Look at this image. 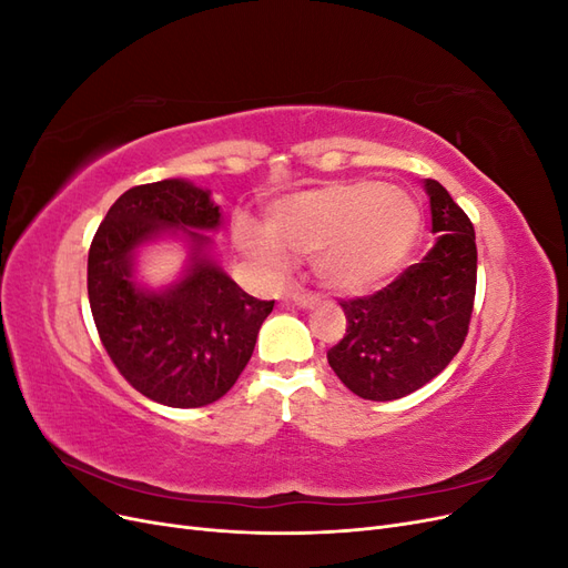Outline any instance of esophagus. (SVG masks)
Wrapping results in <instances>:
<instances>
[{
  "label": "esophagus",
  "mask_w": 568,
  "mask_h": 568,
  "mask_svg": "<svg viewBox=\"0 0 568 568\" xmlns=\"http://www.w3.org/2000/svg\"><path fill=\"white\" fill-rule=\"evenodd\" d=\"M288 303L303 307V311H311V307H315L320 303V298L313 296V294H291Z\"/></svg>",
  "instance_id": "obj_1"
}]
</instances>
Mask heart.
<instances>
[{"label":"heart","mask_w":568,"mask_h":568,"mask_svg":"<svg viewBox=\"0 0 568 568\" xmlns=\"http://www.w3.org/2000/svg\"><path fill=\"white\" fill-rule=\"evenodd\" d=\"M419 232V209L403 189L374 180L334 182L277 203L270 225L236 220V244L251 261L280 270L315 255L320 280L341 294H365L398 267Z\"/></svg>","instance_id":"heart-1"}]
</instances>
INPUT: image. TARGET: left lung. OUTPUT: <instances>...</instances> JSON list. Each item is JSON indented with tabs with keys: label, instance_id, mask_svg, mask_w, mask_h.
<instances>
[{
	"label": "left lung",
	"instance_id": "left-lung-1",
	"mask_svg": "<svg viewBox=\"0 0 568 568\" xmlns=\"http://www.w3.org/2000/svg\"><path fill=\"white\" fill-rule=\"evenodd\" d=\"M436 244L372 296L341 301L346 334L326 353L365 400H398L438 376L469 332L476 296L474 225L445 186L424 180Z\"/></svg>",
	"mask_w": 568,
	"mask_h": 568
}]
</instances>
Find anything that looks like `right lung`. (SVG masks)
<instances>
[{"label":"right lung","mask_w":568,"mask_h":568,"mask_svg":"<svg viewBox=\"0 0 568 568\" xmlns=\"http://www.w3.org/2000/svg\"><path fill=\"white\" fill-rule=\"evenodd\" d=\"M220 227L211 192L186 180L132 186L101 222L88 257V294L101 343L125 382L168 407L220 400L255 348L274 301L248 296L209 255ZM163 233L190 244L183 277L151 292L133 280V255Z\"/></svg>","instance_id":"add662e5"}]
</instances>
